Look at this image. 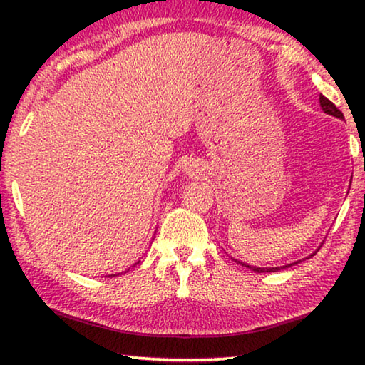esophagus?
Returning <instances> with one entry per match:
<instances>
[{
  "label": "esophagus",
  "instance_id": "obj_1",
  "mask_svg": "<svg viewBox=\"0 0 365 365\" xmlns=\"http://www.w3.org/2000/svg\"><path fill=\"white\" fill-rule=\"evenodd\" d=\"M195 170H197V169H195V165H190V168H187V174H188V175L197 174V172H195Z\"/></svg>",
  "mask_w": 365,
  "mask_h": 365
}]
</instances>
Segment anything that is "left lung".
Segmentation results:
<instances>
[{"mask_svg":"<svg viewBox=\"0 0 365 365\" xmlns=\"http://www.w3.org/2000/svg\"><path fill=\"white\" fill-rule=\"evenodd\" d=\"M319 101H320V108H322V110H324L325 114L333 115V117H338V119H344L343 114H341V110H339L330 100H327L324 95L319 96ZM311 256H314V255H311ZM235 261H237V259H235ZM237 262L245 265V267H248L251 270L257 272V274H261V272H275V270H280L282 269V267H256V265H248V264H243V262H240V261H237ZM294 264H298V262H294ZM289 265H292V264L283 265V267H289Z\"/></svg>","mask_w":365,"mask_h":365,"instance_id":"left-lung-1","label":"left lung"}]
</instances>
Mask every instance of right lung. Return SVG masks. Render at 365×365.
<instances>
[{"mask_svg":"<svg viewBox=\"0 0 365 365\" xmlns=\"http://www.w3.org/2000/svg\"><path fill=\"white\" fill-rule=\"evenodd\" d=\"M138 262H140V261H138ZM138 262H137V264H138ZM137 264H133V267H135V265H137ZM110 277H114V275H110Z\"/></svg>","mask_w":365,"mask_h":365,"instance_id":"1","label":"right lung"}]
</instances>
